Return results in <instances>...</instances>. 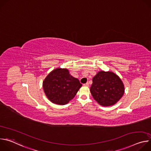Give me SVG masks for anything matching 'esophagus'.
Masks as SVG:
<instances>
[{"label":"esophagus","mask_w":151,"mask_h":151,"mask_svg":"<svg viewBox=\"0 0 151 151\" xmlns=\"http://www.w3.org/2000/svg\"><path fill=\"white\" fill-rule=\"evenodd\" d=\"M83 86H85V87H88L89 86V83L87 82V83H84L83 84Z\"/></svg>","instance_id":"esophagus-1"}]
</instances>
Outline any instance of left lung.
<instances>
[{
	"mask_svg": "<svg viewBox=\"0 0 151 151\" xmlns=\"http://www.w3.org/2000/svg\"><path fill=\"white\" fill-rule=\"evenodd\" d=\"M90 91L94 99L101 106H110L121 99L125 88L117 75L112 72L101 70L93 77Z\"/></svg>",
	"mask_w": 151,
	"mask_h": 151,
	"instance_id": "8db88e82",
	"label": "left lung"
}]
</instances>
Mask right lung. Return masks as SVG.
Masks as SVG:
<instances>
[{
	"label": "right lung",
	"instance_id": "obj_1",
	"mask_svg": "<svg viewBox=\"0 0 151 151\" xmlns=\"http://www.w3.org/2000/svg\"><path fill=\"white\" fill-rule=\"evenodd\" d=\"M43 89L47 98L53 103L64 105L74 98L82 84L70 75L67 69L56 68L43 81Z\"/></svg>",
	"mask_w": 151,
	"mask_h": 151
}]
</instances>
